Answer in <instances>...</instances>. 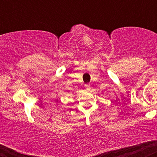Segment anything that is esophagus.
Wrapping results in <instances>:
<instances>
[{
    "mask_svg": "<svg viewBox=\"0 0 157 157\" xmlns=\"http://www.w3.org/2000/svg\"><path fill=\"white\" fill-rule=\"evenodd\" d=\"M85 87H86V89L87 90H89L91 89V86H90V84H86L85 85Z\"/></svg>",
    "mask_w": 157,
    "mask_h": 157,
    "instance_id": "obj_1",
    "label": "esophagus"
}]
</instances>
